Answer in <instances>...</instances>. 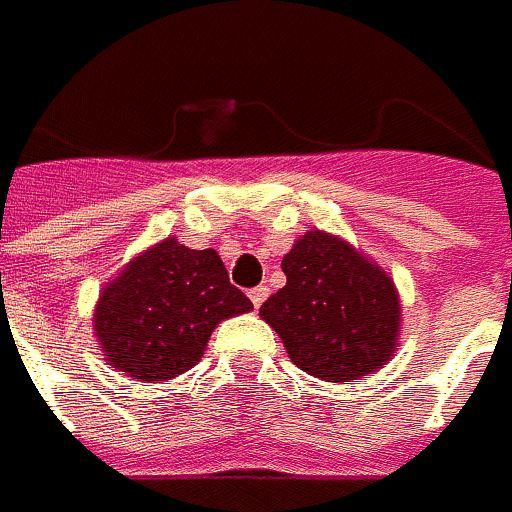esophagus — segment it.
<instances>
[{"label": "esophagus", "mask_w": 512, "mask_h": 512, "mask_svg": "<svg viewBox=\"0 0 512 512\" xmlns=\"http://www.w3.org/2000/svg\"><path fill=\"white\" fill-rule=\"evenodd\" d=\"M267 295H270V289L267 286H256V289H250L248 297H250V303H253V308H259L267 300Z\"/></svg>", "instance_id": "obj_1"}]
</instances>
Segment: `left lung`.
<instances>
[{
    "label": "left lung",
    "instance_id": "obj_1",
    "mask_svg": "<svg viewBox=\"0 0 512 512\" xmlns=\"http://www.w3.org/2000/svg\"><path fill=\"white\" fill-rule=\"evenodd\" d=\"M286 286L262 303V320L303 372L331 383L389 361L400 331L394 281L342 239L308 231L284 256Z\"/></svg>",
    "mask_w": 512,
    "mask_h": 512
}]
</instances>
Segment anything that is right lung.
<instances>
[{"instance_id":"obj_1","label":"right lung","mask_w":512,"mask_h":512,"mask_svg":"<svg viewBox=\"0 0 512 512\" xmlns=\"http://www.w3.org/2000/svg\"><path fill=\"white\" fill-rule=\"evenodd\" d=\"M250 308L215 250L165 239L101 292L96 333L115 369L137 380H168L201 361L217 322Z\"/></svg>"}]
</instances>
